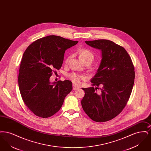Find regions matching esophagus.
<instances>
[{
    "mask_svg": "<svg viewBox=\"0 0 151 151\" xmlns=\"http://www.w3.org/2000/svg\"><path fill=\"white\" fill-rule=\"evenodd\" d=\"M79 87L75 85H73V90H77V89H79Z\"/></svg>",
    "mask_w": 151,
    "mask_h": 151,
    "instance_id": "34e87169",
    "label": "esophagus"
}]
</instances>
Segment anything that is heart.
<instances>
[{
	"label": "heart",
	"mask_w": 151,
	"mask_h": 151,
	"mask_svg": "<svg viewBox=\"0 0 151 151\" xmlns=\"http://www.w3.org/2000/svg\"><path fill=\"white\" fill-rule=\"evenodd\" d=\"M79 58L83 62L86 60H90L92 62L93 60L94 56L93 52H91V51L88 49H83L80 51L79 54ZM67 61H68V59L66 60V62ZM68 76L71 80L73 83L76 84H80L81 80L86 79V77L76 73H71L68 75Z\"/></svg>",
	"instance_id": "b5f03b06"
}]
</instances>
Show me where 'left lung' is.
Wrapping results in <instances>:
<instances>
[{
  "label": "left lung",
  "instance_id": "8db88e82",
  "mask_svg": "<svg viewBox=\"0 0 151 151\" xmlns=\"http://www.w3.org/2000/svg\"><path fill=\"white\" fill-rule=\"evenodd\" d=\"M86 43L101 50L102 59L91 81L93 86L82 88L85 96L81 105L94 121L106 122L118 115L127 104L134 84V66L127 51L113 41L97 40ZM99 86L101 92L98 94Z\"/></svg>",
  "mask_w": 151,
  "mask_h": 151
}]
</instances>
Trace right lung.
I'll use <instances>...</instances> for the list:
<instances>
[{"label":"right lung","instance_id":"1","mask_svg":"<svg viewBox=\"0 0 151 151\" xmlns=\"http://www.w3.org/2000/svg\"><path fill=\"white\" fill-rule=\"evenodd\" d=\"M78 41L57 36L40 38L24 52L18 77L24 102L35 115L48 118L62 107L65 97L72 89L66 80L51 83L50 78L63 64L65 51Z\"/></svg>","mask_w":151,"mask_h":151}]
</instances>
